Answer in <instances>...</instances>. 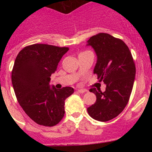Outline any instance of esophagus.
I'll return each instance as SVG.
<instances>
[{
    "label": "esophagus",
    "instance_id": "obj_1",
    "mask_svg": "<svg viewBox=\"0 0 152 152\" xmlns=\"http://www.w3.org/2000/svg\"><path fill=\"white\" fill-rule=\"evenodd\" d=\"M77 91H78V93H86L87 90H85V89H79Z\"/></svg>",
    "mask_w": 152,
    "mask_h": 152
}]
</instances>
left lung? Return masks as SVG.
<instances>
[{
	"label": "left lung",
	"instance_id": "obj_1",
	"mask_svg": "<svg viewBox=\"0 0 152 152\" xmlns=\"http://www.w3.org/2000/svg\"><path fill=\"white\" fill-rule=\"evenodd\" d=\"M87 42L97 56L93 73L106 85L103 93L96 88L90 90L96 96V102L87 108V113L95 120L108 121L117 117L128 103L135 77V65L129 49L121 39L99 33Z\"/></svg>",
	"mask_w": 152,
	"mask_h": 152
}]
</instances>
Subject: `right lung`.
<instances>
[{"instance_id": "add662e5", "label": "right lung", "mask_w": 152, "mask_h": 152, "mask_svg": "<svg viewBox=\"0 0 152 152\" xmlns=\"http://www.w3.org/2000/svg\"><path fill=\"white\" fill-rule=\"evenodd\" d=\"M69 50L47 44L24 48L15 59L12 83L20 105L35 123L45 126L56 125L65 115V102L74 92L65 87H50L51 74Z\"/></svg>"}]
</instances>
